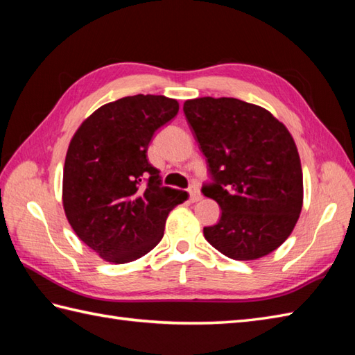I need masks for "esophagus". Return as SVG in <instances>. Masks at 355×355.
<instances>
[{
  "label": "esophagus",
  "instance_id": "obj_1",
  "mask_svg": "<svg viewBox=\"0 0 355 355\" xmlns=\"http://www.w3.org/2000/svg\"><path fill=\"white\" fill-rule=\"evenodd\" d=\"M189 198H191V201L192 202H195V201H200L201 200V192H200V187H198V184H191V187H189Z\"/></svg>",
  "mask_w": 355,
  "mask_h": 355
}]
</instances>
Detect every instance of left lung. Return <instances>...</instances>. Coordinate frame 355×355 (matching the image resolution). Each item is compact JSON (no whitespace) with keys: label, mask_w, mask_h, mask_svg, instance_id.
<instances>
[{"label":"left lung","mask_w":355,"mask_h":355,"mask_svg":"<svg viewBox=\"0 0 355 355\" xmlns=\"http://www.w3.org/2000/svg\"><path fill=\"white\" fill-rule=\"evenodd\" d=\"M183 111L209 166L210 182L201 192L221 207L205 238L238 261L276 250L296 225L304 200L291 134L267 110L233 97L186 101Z\"/></svg>","instance_id":"obj_1"}]
</instances>
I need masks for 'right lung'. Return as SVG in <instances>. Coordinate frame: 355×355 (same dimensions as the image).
Here are the masks:
<instances>
[{"mask_svg": "<svg viewBox=\"0 0 355 355\" xmlns=\"http://www.w3.org/2000/svg\"><path fill=\"white\" fill-rule=\"evenodd\" d=\"M164 96L122 97L94 111L70 141L64 209L80 241L103 259L125 263L160 243L171 210L187 192L162 186L148 162L157 130L177 116Z\"/></svg>", "mask_w": 355, "mask_h": 355, "instance_id": "right-lung-1", "label": "right lung"}]
</instances>
